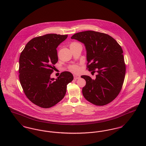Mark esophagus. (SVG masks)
Listing matches in <instances>:
<instances>
[{"mask_svg": "<svg viewBox=\"0 0 146 146\" xmlns=\"http://www.w3.org/2000/svg\"><path fill=\"white\" fill-rule=\"evenodd\" d=\"M73 76H74V79H75V80H76V79H79L80 78V76H79V75H76V74H73Z\"/></svg>", "mask_w": 146, "mask_h": 146, "instance_id": "1", "label": "esophagus"}]
</instances>
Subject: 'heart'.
Here are the masks:
<instances>
[{"instance_id":"b5f03b06","label":"heart","mask_w":146,"mask_h":146,"mask_svg":"<svg viewBox=\"0 0 146 146\" xmlns=\"http://www.w3.org/2000/svg\"><path fill=\"white\" fill-rule=\"evenodd\" d=\"M76 44H78V43H76V42H73V43H72V44L70 45V46H73V45H76ZM69 69H70V70L72 71V72H77L79 71V68L78 66H77L76 64H73V65L70 66V67H69Z\"/></svg>"}]
</instances>
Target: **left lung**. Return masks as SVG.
<instances>
[{
    "mask_svg": "<svg viewBox=\"0 0 146 146\" xmlns=\"http://www.w3.org/2000/svg\"><path fill=\"white\" fill-rule=\"evenodd\" d=\"M71 39L83 43L86 50L87 69L92 72L96 70L97 73L94 79L88 76H81L86 81L82 89L84 97L96 106L110 103L119 94L125 78L122 48L110 35L93 31L77 33Z\"/></svg>",
    "mask_w": 146,
    "mask_h": 146,
    "instance_id": "obj_1",
    "label": "left lung"
}]
</instances>
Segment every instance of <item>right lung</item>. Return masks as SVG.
Wrapping results in <instances>:
<instances>
[{
  "instance_id": "add662e5",
  "label": "right lung",
  "mask_w": 146,
  "mask_h": 146,
  "mask_svg": "<svg viewBox=\"0 0 146 146\" xmlns=\"http://www.w3.org/2000/svg\"><path fill=\"white\" fill-rule=\"evenodd\" d=\"M68 35L48 34L31 39L22 51L19 59V79L28 99L42 108H48L64 97L67 85L73 79L70 72L51 78L54 64L58 61L56 48Z\"/></svg>"
}]
</instances>
